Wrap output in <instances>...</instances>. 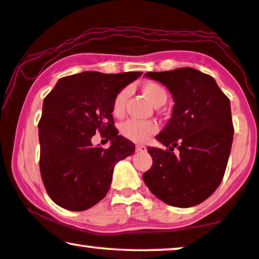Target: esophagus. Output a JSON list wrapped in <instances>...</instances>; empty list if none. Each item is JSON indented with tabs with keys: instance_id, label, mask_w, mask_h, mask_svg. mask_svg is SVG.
<instances>
[{
	"instance_id": "obj_1",
	"label": "esophagus",
	"mask_w": 259,
	"mask_h": 259,
	"mask_svg": "<svg viewBox=\"0 0 259 259\" xmlns=\"http://www.w3.org/2000/svg\"><path fill=\"white\" fill-rule=\"evenodd\" d=\"M136 150H137V152H139V153H144V152L147 151V148L145 147L144 145H137Z\"/></svg>"
}]
</instances>
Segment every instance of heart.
Masks as SVG:
<instances>
[{"label":"heart","instance_id":"heart-1","mask_svg":"<svg viewBox=\"0 0 259 259\" xmlns=\"http://www.w3.org/2000/svg\"><path fill=\"white\" fill-rule=\"evenodd\" d=\"M141 93L154 107H157L159 105H164L166 99H167V93H166L165 88L161 84L152 82V81H147V82L143 83ZM128 95L130 91L127 88L121 90L115 95L112 107L113 114L116 116L122 114L123 111H125V105L127 99H128ZM120 131H121L122 136L128 140H132L134 143H145L148 138L158 132V126L157 123L152 121L141 122L130 120V121L122 123L121 127H120Z\"/></svg>","mask_w":259,"mask_h":259}]
</instances>
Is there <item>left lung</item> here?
<instances>
[{"label":"left lung","mask_w":259,"mask_h":259,"mask_svg":"<svg viewBox=\"0 0 259 259\" xmlns=\"http://www.w3.org/2000/svg\"><path fill=\"white\" fill-rule=\"evenodd\" d=\"M145 75L166 86L175 106L155 137L168 150L147 147L153 165L143 179L167 205L196 206L218 189L224 177L233 140L230 100L213 77L190 67ZM175 147L178 156L172 153Z\"/></svg>","instance_id":"left-lung-1"}]
</instances>
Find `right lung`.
Listing matches in <instances>:
<instances>
[{"mask_svg":"<svg viewBox=\"0 0 259 259\" xmlns=\"http://www.w3.org/2000/svg\"><path fill=\"white\" fill-rule=\"evenodd\" d=\"M141 72H82L66 76L44 100L38 122L40 171L46 191L59 206L84 211L107 194L114 166L136 151L114 127L113 100ZM97 132L111 140L93 147Z\"/></svg>","mask_w":259,"mask_h":259,"instance_id":"1","label":"right lung"}]
</instances>
